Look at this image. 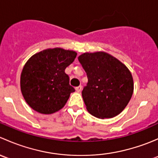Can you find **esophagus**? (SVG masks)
I'll return each mask as SVG.
<instances>
[{
	"label": "esophagus",
	"mask_w": 158,
	"mask_h": 158,
	"mask_svg": "<svg viewBox=\"0 0 158 158\" xmlns=\"http://www.w3.org/2000/svg\"><path fill=\"white\" fill-rule=\"evenodd\" d=\"M76 90L78 92H81V90H82V86H81V85H79V86L76 87Z\"/></svg>",
	"instance_id": "obj_1"
}]
</instances>
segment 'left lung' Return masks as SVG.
<instances>
[{
    "label": "left lung",
    "instance_id": "8db88e82",
    "mask_svg": "<svg viewBox=\"0 0 158 158\" xmlns=\"http://www.w3.org/2000/svg\"><path fill=\"white\" fill-rule=\"evenodd\" d=\"M78 60L88 77L82 95L89 112L99 118L120 114L134 91L133 78L126 66L105 52H85Z\"/></svg>",
    "mask_w": 158,
    "mask_h": 158
}]
</instances>
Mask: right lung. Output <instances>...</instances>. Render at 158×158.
<instances>
[{
    "instance_id": "1",
    "label": "right lung",
    "mask_w": 158,
    "mask_h": 158,
    "mask_svg": "<svg viewBox=\"0 0 158 158\" xmlns=\"http://www.w3.org/2000/svg\"><path fill=\"white\" fill-rule=\"evenodd\" d=\"M75 51L47 49L32 56L20 76L22 95L30 107L52 114L64 107L75 89L65 69L76 59Z\"/></svg>"
}]
</instances>
